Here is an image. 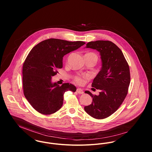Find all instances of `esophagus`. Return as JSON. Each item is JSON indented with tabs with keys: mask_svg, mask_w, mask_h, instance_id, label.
I'll list each match as a JSON object with an SVG mask.
<instances>
[{
	"mask_svg": "<svg viewBox=\"0 0 152 152\" xmlns=\"http://www.w3.org/2000/svg\"><path fill=\"white\" fill-rule=\"evenodd\" d=\"M77 92L79 94H83V93H84V92H83V89H81V88H77Z\"/></svg>",
	"mask_w": 152,
	"mask_h": 152,
	"instance_id": "1",
	"label": "esophagus"
}]
</instances>
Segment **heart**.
I'll use <instances>...</instances> for the list:
<instances>
[{
	"label": "heart",
	"instance_id": "1",
	"mask_svg": "<svg viewBox=\"0 0 152 152\" xmlns=\"http://www.w3.org/2000/svg\"><path fill=\"white\" fill-rule=\"evenodd\" d=\"M86 55L93 56L94 57L96 58V59L97 60V56H96V55H95L94 53H88ZM85 79H86V77H84V76H76L74 78V81H75L76 83H77L79 85H83L85 83Z\"/></svg>",
	"mask_w": 152,
	"mask_h": 152
}]
</instances>
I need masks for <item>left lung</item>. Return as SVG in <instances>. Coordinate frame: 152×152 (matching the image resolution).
<instances>
[{
  "label": "left lung",
  "mask_w": 152,
  "mask_h": 152,
  "mask_svg": "<svg viewBox=\"0 0 152 152\" xmlns=\"http://www.w3.org/2000/svg\"><path fill=\"white\" fill-rule=\"evenodd\" d=\"M86 47L99 52L102 67L92 83V87L101 91L99 94L94 95L88 91H85L93 100L84 109L94 118L105 119L117 110L128 94L129 66L121 49L112 42H90Z\"/></svg>",
  "instance_id": "8db88e82"
}]
</instances>
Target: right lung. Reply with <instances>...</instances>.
Instances as JSON below:
<instances>
[{
    "instance_id": "right-lung-1",
    "label": "right lung",
    "mask_w": 152,
    "mask_h": 152,
    "mask_svg": "<svg viewBox=\"0 0 152 152\" xmlns=\"http://www.w3.org/2000/svg\"><path fill=\"white\" fill-rule=\"evenodd\" d=\"M85 44L50 39L37 44L30 51L23 65V93L37 112L43 115L55 113L63 104L65 92L76 91L71 84L60 86L52 83L51 78L58 73V69L63 68L64 56Z\"/></svg>"
}]
</instances>
